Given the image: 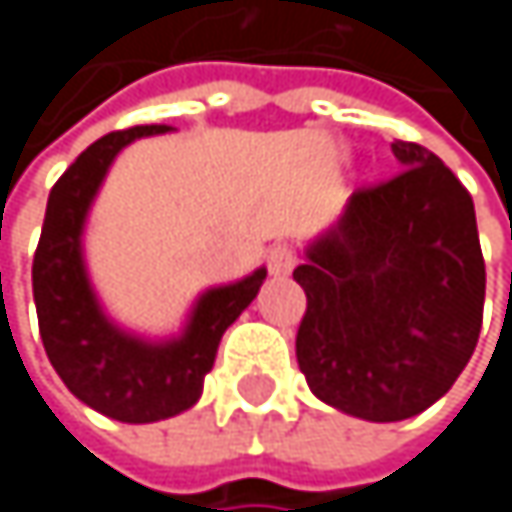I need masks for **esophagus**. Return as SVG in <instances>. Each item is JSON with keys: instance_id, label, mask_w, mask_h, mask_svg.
Returning a JSON list of instances; mask_svg holds the SVG:
<instances>
[{"instance_id": "34e87169", "label": "esophagus", "mask_w": 512, "mask_h": 512, "mask_svg": "<svg viewBox=\"0 0 512 512\" xmlns=\"http://www.w3.org/2000/svg\"><path fill=\"white\" fill-rule=\"evenodd\" d=\"M293 266H296V252L290 246H272L266 252V269L272 275H287Z\"/></svg>"}]
</instances>
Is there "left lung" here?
<instances>
[{"label": "left lung", "instance_id": "8db88e82", "mask_svg": "<svg viewBox=\"0 0 512 512\" xmlns=\"http://www.w3.org/2000/svg\"><path fill=\"white\" fill-rule=\"evenodd\" d=\"M391 151L406 168L356 189L293 269L308 299L296 332L308 388L379 424L448 394L477 347L486 296L468 189L415 142Z\"/></svg>", "mask_w": 512, "mask_h": 512}]
</instances>
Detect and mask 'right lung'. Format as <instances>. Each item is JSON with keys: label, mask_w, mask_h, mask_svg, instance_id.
<instances>
[{"label": "right lung", "mask_w": 512, "mask_h": 512, "mask_svg": "<svg viewBox=\"0 0 512 512\" xmlns=\"http://www.w3.org/2000/svg\"><path fill=\"white\" fill-rule=\"evenodd\" d=\"M165 130H118L76 156L50 189L32 263L41 341L55 373L85 406L124 424H151L195 406L225 329L252 305L266 278V269H257L237 284L207 290L183 338L168 344H145L103 317L82 263V225L118 151Z\"/></svg>", "instance_id": "obj_1"}]
</instances>
